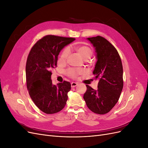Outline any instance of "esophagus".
Wrapping results in <instances>:
<instances>
[{
  "mask_svg": "<svg viewBox=\"0 0 148 148\" xmlns=\"http://www.w3.org/2000/svg\"><path fill=\"white\" fill-rule=\"evenodd\" d=\"M77 84H78V83H77L72 82V83H71V88H74V87H75V86H77Z\"/></svg>",
  "mask_w": 148,
  "mask_h": 148,
  "instance_id": "1",
  "label": "esophagus"
}]
</instances>
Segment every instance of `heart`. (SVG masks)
<instances>
[{
	"mask_svg": "<svg viewBox=\"0 0 148 148\" xmlns=\"http://www.w3.org/2000/svg\"><path fill=\"white\" fill-rule=\"evenodd\" d=\"M75 50L77 51L79 54L81 56L84 60H88L92 55V49L88 46H78L74 47ZM70 54V50L69 47H65L62 51L60 55V60L65 61L68 59ZM86 73V70L84 69H75L71 68L66 70V73L69 77L72 78H77L78 76L83 75Z\"/></svg>",
	"mask_w": 148,
	"mask_h": 148,
	"instance_id": "b5f03b06",
	"label": "heart"
}]
</instances>
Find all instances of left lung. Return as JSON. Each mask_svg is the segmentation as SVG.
<instances>
[{
  "instance_id": "obj_1",
  "label": "left lung",
  "mask_w": 148,
  "mask_h": 148,
  "mask_svg": "<svg viewBox=\"0 0 148 148\" xmlns=\"http://www.w3.org/2000/svg\"><path fill=\"white\" fill-rule=\"evenodd\" d=\"M97 53V62L93 74L99 79L97 89L86 85L83 98L88 108L94 113L106 114L118 102L123 86V66L115 47L100 36L88 38Z\"/></svg>"
}]
</instances>
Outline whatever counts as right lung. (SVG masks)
<instances>
[{
    "instance_id": "obj_1",
    "label": "right lung",
    "mask_w": 148,
    "mask_h": 148,
    "mask_svg": "<svg viewBox=\"0 0 148 148\" xmlns=\"http://www.w3.org/2000/svg\"><path fill=\"white\" fill-rule=\"evenodd\" d=\"M75 39L46 35L34 44L26 64V82L29 95L35 105L47 114L64 108L71 84L64 81L53 84L51 69L57 66L59 52Z\"/></svg>"
}]
</instances>
